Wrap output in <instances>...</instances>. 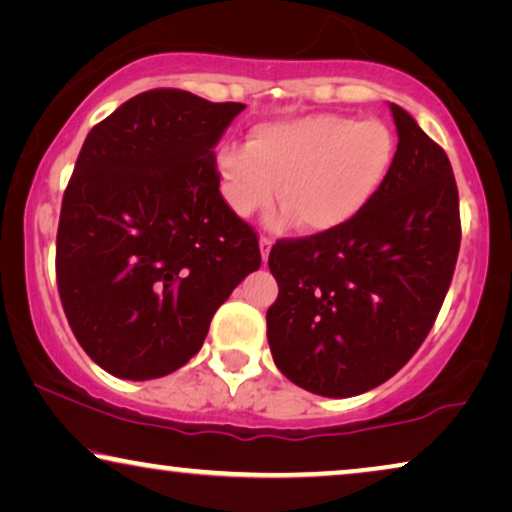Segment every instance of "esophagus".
I'll use <instances>...</instances> for the list:
<instances>
[{
    "instance_id": "1",
    "label": "esophagus",
    "mask_w": 512,
    "mask_h": 512,
    "mask_svg": "<svg viewBox=\"0 0 512 512\" xmlns=\"http://www.w3.org/2000/svg\"><path fill=\"white\" fill-rule=\"evenodd\" d=\"M258 249H261L263 261H268L270 249H272V240H268V237H261V240H258Z\"/></svg>"
}]
</instances>
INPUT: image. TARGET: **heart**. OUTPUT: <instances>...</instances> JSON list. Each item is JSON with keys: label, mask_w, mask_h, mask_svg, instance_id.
I'll return each mask as SVG.
<instances>
[{"label": "heart", "mask_w": 512, "mask_h": 512, "mask_svg": "<svg viewBox=\"0 0 512 512\" xmlns=\"http://www.w3.org/2000/svg\"><path fill=\"white\" fill-rule=\"evenodd\" d=\"M396 151L394 130L377 118L310 114L258 123L247 144H223L216 172L237 216L268 207L279 191L277 223L296 219L307 233H328L375 200Z\"/></svg>", "instance_id": "b5f03b06"}]
</instances>
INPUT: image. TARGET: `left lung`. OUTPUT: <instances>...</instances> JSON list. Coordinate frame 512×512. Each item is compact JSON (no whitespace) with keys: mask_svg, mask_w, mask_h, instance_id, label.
<instances>
[{"mask_svg":"<svg viewBox=\"0 0 512 512\" xmlns=\"http://www.w3.org/2000/svg\"><path fill=\"white\" fill-rule=\"evenodd\" d=\"M396 163L375 200L345 226L279 240L268 265L279 296L268 342L293 384L359 396L417 352L457 265L461 223L450 158L408 111L389 104Z\"/></svg>","mask_w":512,"mask_h":512,"instance_id":"8db88e82","label":"left lung"}]
</instances>
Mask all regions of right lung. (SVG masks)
Returning <instances> with one entry per match:
<instances>
[{
  "label": "right lung",
  "mask_w": 512,
  "mask_h": 512,
  "mask_svg": "<svg viewBox=\"0 0 512 512\" xmlns=\"http://www.w3.org/2000/svg\"><path fill=\"white\" fill-rule=\"evenodd\" d=\"M240 102L160 88L88 132L62 198L55 272L67 321L97 366L156 380L200 352L249 272L258 237L219 191L214 146Z\"/></svg>",
  "instance_id": "1"
}]
</instances>
